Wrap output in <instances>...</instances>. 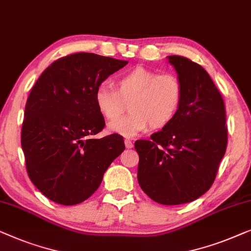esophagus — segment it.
<instances>
[{"label": "esophagus", "instance_id": "esophagus-1", "mask_svg": "<svg viewBox=\"0 0 251 251\" xmlns=\"http://www.w3.org/2000/svg\"><path fill=\"white\" fill-rule=\"evenodd\" d=\"M125 147H126V149H132V148H133L132 141L126 139V140H125Z\"/></svg>", "mask_w": 251, "mask_h": 251}]
</instances>
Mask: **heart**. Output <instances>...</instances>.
<instances>
[{
	"instance_id": "b5f03b06",
	"label": "heart",
	"mask_w": 251,
	"mask_h": 251,
	"mask_svg": "<svg viewBox=\"0 0 251 251\" xmlns=\"http://www.w3.org/2000/svg\"><path fill=\"white\" fill-rule=\"evenodd\" d=\"M116 90L101 85L95 90L94 102L98 111L114 121L130 101L131 114L109 124L110 132L133 137L149 127L161 129L178 114L183 101V85L174 74H158L137 66L116 79Z\"/></svg>"
}]
</instances>
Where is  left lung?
I'll list each match as a JSON object with an SVG mask.
<instances>
[{
  "label": "left lung",
  "instance_id": "8db88e82",
  "mask_svg": "<svg viewBox=\"0 0 251 251\" xmlns=\"http://www.w3.org/2000/svg\"><path fill=\"white\" fill-rule=\"evenodd\" d=\"M183 85V101L171 124L139 140L137 181L158 203L182 204L198 199L213 185L227 144L223 98L202 67L169 55Z\"/></svg>",
  "mask_w": 251,
  "mask_h": 251
}]
</instances>
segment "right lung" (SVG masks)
Segmentation results:
<instances>
[{
  "mask_svg": "<svg viewBox=\"0 0 251 251\" xmlns=\"http://www.w3.org/2000/svg\"><path fill=\"white\" fill-rule=\"evenodd\" d=\"M128 61L87 52L55 60L28 95L21 148L33 184L56 203L73 206L90 198L123 151L118 134L94 139L105 125L95 90Z\"/></svg>",
  "mask_w": 251,
  "mask_h": 251,
  "instance_id": "right-lung-1",
  "label": "right lung"
}]
</instances>
